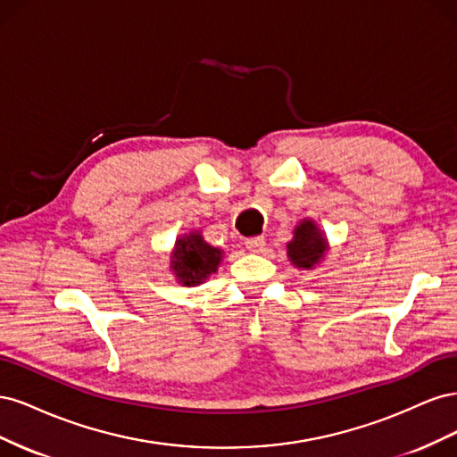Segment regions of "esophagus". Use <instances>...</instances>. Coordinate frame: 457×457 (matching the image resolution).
I'll list each match as a JSON object with an SVG mask.
<instances>
[{
	"instance_id": "esophagus-1",
	"label": "esophagus",
	"mask_w": 457,
	"mask_h": 457,
	"mask_svg": "<svg viewBox=\"0 0 457 457\" xmlns=\"http://www.w3.org/2000/svg\"><path fill=\"white\" fill-rule=\"evenodd\" d=\"M245 247L253 253H261L262 250H265V238L262 237H253V238H247L245 240Z\"/></svg>"
}]
</instances>
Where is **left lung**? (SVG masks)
Wrapping results in <instances>:
<instances>
[{"instance_id": "1", "label": "left lung", "mask_w": 457, "mask_h": 457, "mask_svg": "<svg viewBox=\"0 0 457 457\" xmlns=\"http://www.w3.org/2000/svg\"><path fill=\"white\" fill-rule=\"evenodd\" d=\"M328 240L312 219H303L294 230V240L287 244V257L297 269L311 270L324 259Z\"/></svg>"}]
</instances>
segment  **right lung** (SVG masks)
I'll list each match as a JSON object with an SVG mask.
<instances>
[{"mask_svg":"<svg viewBox=\"0 0 457 457\" xmlns=\"http://www.w3.org/2000/svg\"><path fill=\"white\" fill-rule=\"evenodd\" d=\"M223 252L210 245L200 230H192L175 240L171 253V270L183 286H198L219 267Z\"/></svg>","mask_w":457,"mask_h":457,"instance_id":"right-lung-1","label":"right lung"}]
</instances>
